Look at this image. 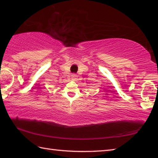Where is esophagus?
Wrapping results in <instances>:
<instances>
[{"label": "esophagus", "mask_w": 158, "mask_h": 158, "mask_svg": "<svg viewBox=\"0 0 158 158\" xmlns=\"http://www.w3.org/2000/svg\"><path fill=\"white\" fill-rule=\"evenodd\" d=\"M76 77H77V75H76V74H73V75H72V78H73V79H76Z\"/></svg>", "instance_id": "1"}]
</instances>
